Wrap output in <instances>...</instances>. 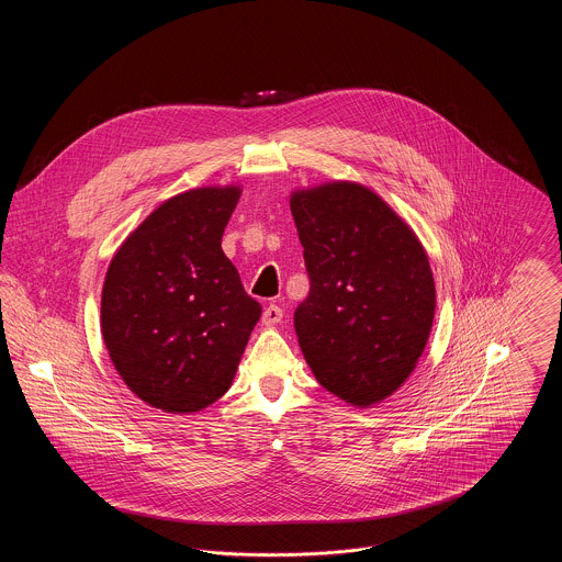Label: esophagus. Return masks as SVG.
<instances>
[{
	"instance_id": "34e87169",
	"label": "esophagus",
	"mask_w": 562,
	"mask_h": 562,
	"mask_svg": "<svg viewBox=\"0 0 562 562\" xmlns=\"http://www.w3.org/2000/svg\"><path fill=\"white\" fill-rule=\"evenodd\" d=\"M282 321V310L278 307V305H268L266 310H263V316H261V322L266 324V326H273V324H278V322Z\"/></svg>"
}]
</instances>
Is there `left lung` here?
Wrapping results in <instances>:
<instances>
[{
    "label": "left lung",
    "mask_w": 562,
    "mask_h": 562,
    "mask_svg": "<svg viewBox=\"0 0 562 562\" xmlns=\"http://www.w3.org/2000/svg\"><path fill=\"white\" fill-rule=\"evenodd\" d=\"M291 213L310 276L294 330L312 373L349 404L387 398L415 369L434 322L422 241L360 183L296 189Z\"/></svg>",
    "instance_id": "1"
}]
</instances>
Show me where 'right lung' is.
<instances>
[{"label":"right lung","mask_w":562,"mask_h":562,"mask_svg":"<svg viewBox=\"0 0 562 562\" xmlns=\"http://www.w3.org/2000/svg\"><path fill=\"white\" fill-rule=\"evenodd\" d=\"M241 189H189L160 204L117 248L101 296L115 371L166 413H195L232 385L261 305L221 238Z\"/></svg>","instance_id":"obj_1"}]
</instances>
